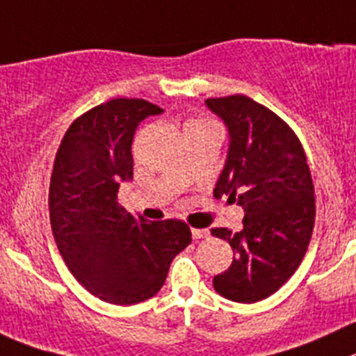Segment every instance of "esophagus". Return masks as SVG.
<instances>
[{
    "label": "esophagus",
    "instance_id": "1",
    "mask_svg": "<svg viewBox=\"0 0 356 356\" xmlns=\"http://www.w3.org/2000/svg\"><path fill=\"white\" fill-rule=\"evenodd\" d=\"M191 235H193L195 241H198V238H207L209 230H204V228H193V230H191Z\"/></svg>",
    "mask_w": 356,
    "mask_h": 356
}]
</instances>
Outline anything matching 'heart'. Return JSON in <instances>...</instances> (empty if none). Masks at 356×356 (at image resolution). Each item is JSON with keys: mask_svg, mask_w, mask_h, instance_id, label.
I'll return each instance as SVG.
<instances>
[{"mask_svg": "<svg viewBox=\"0 0 356 356\" xmlns=\"http://www.w3.org/2000/svg\"><path fill=\"white\" fill-rule=\"evenodd\" d=\"M202 122H204V121H193V122H189V124H202Z\"/></svg>", "mask_w": 356, "mask_h": 356, "instance_id": "1", "label": "heart"}]
</instances>
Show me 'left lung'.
<instances>
[{"label":"left lung","instance_id":"1","mask_svg":"<svg viewBox=\"0 0 356 356\" xmlns=\"http://www.w3.org/2000/svg\"><path fill=\"white\" fill-rule=\"evenodd\" d=\"M228 128V154L214 197L228 195L244 209L241 232L212 228L234 249L228 270L214 275L221 297L253 304L293 275L314 227V186L293 129L242 95L205 99Z\"/></svg>","mask_w":356,"mask_h":356}]
</instances>
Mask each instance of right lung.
I'll return each instance as SVG.
<instances>
[{
	"instance_id": "1",
	"label": "right lung",
	"mask_w": 356,
	"mask_h": 356,
	"mask_svg": "<svg viewBox=\"0 0 356 356\" xmlns=\"http://www.w3.org/2000/svg\"><path fill=\"white\" fill-rule=\"evenodd\" d=\"M161 112L138 98L102 103L72 122L56 154L49 189L56 244L79 283L111 304L154 297L191 244L182 221L137 219L118 204L121 182L133 179L135 129Z\"/></svg>"
}]
</instances>
